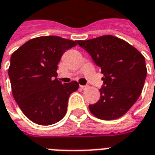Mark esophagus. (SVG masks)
<instances>
[{
    "label": "esophagus",
    "mask_w": 155,
    "mask_h": 155,
    "mask_svg": "<svg viewBox=\"0 0 155 155\" xmlns=\"http://www.w3.org/2000/svg\"><path fill=\"white\" fill-rule=\"evenodd\" d=\"M80 87H81V90H86V89H87V86H86V85H81Z\"/></svg>",
    "instance_id": "34e87169"
}]
</instances>
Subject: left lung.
I'll return each mask as SVG.
<instances>
[{
    "label": "left lung",
    "mask_w": 155,
    "mask_h": 155,
    "mask_svg": "<svg viewBox=\"0 0 155 155\" xmlns=\"http://www.w3.org/2000/svg\"><path fill=\"white\" fill-rule=\"evenodd\" d=\"M76 42L91 54L104 75L101 99L89 105L91 114L104 120L122 117L142 92L147 74L143 55L128 42L114 35Z\"/></svg>",
    "instance_id": "obj_1"
}]
</instances>
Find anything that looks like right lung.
I'll use <instances>...</instances> for the list:
<instances>
[{
	"label": "right lung",
	"instance_id": "1",
	"mask_svg": "<svg viewBox=\"0 0 155 155\" xmlns=\"http://www.w3.org/2000/svg\"><path fill=\"white\" fill-rule=\"evenodd\" d=\"M77 42L49 35L31 39L13 52L8 74L13 97L23 114L40 125L57 123L66 114L77 81H58V63Z\"/></svg>",
	"mask_w": 155,
	"mask_h": 155
}]
</instances>
